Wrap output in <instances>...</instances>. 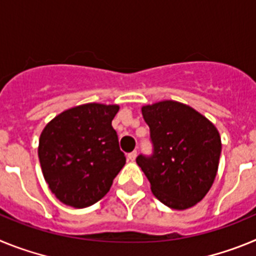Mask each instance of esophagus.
Returning a JSON list of instances; mask_svg holds the SVG:
<instances>
[{
    "instance_id": "esophagus-1",
    "label": "esophagus",
    "mask_w": 256,
    "mask_h": 256,
    "mask_svg": "<svg viewBox=\"0 0 256 256\" xmlns=\"http://www.w3.org/2000/svg\"><path fill=\"white\" fill-rule=\"evenodd\" d=\"M136 156H137V151H132V152L128 154V159L130 160V162H134L136 160Z\"/></svg>"
}]
</instances>
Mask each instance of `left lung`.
<instances>
[{
    "label": "left lung",
    "instance_id": "8db88e82",
    "mask_svg": "<svg viewBox=\"0 0 256 256\" xmlns=\"http://www.w3.org/2000/svg\"><path fill=\"white\" fill-rule=\"evenodd\" d=\"M150 128L151 155H138L151 191L162 204L184 210L204 198L216 180L222 144L216 128L200 112L176 101L142 108Z\"/></svg>",
    "mask_w": 256,
    "mask_h": 256
}]
</instances>
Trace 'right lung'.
<instances>
[{
    "instance_id": "obj_1",
    "label": "right lung",
    "mask_w": 256,
    "mask_h": 256,
    "mask_svg": "<svg viewBox=\"0 0 256 256\" xmlns=\"http://www.w3.org/2000/svg\"><path fill=\"white\" fill-rule=\"evenodd\" d=\"M119 106L86 104L52 119L40 134L38 158L50 190L69 206L104 198L126 164L112 122Z\"/></svg>"
}]
</instances>
